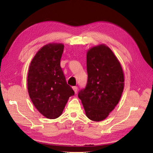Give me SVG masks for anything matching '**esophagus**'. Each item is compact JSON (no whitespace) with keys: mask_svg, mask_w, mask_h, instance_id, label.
I'll list each match as a JSON object with an SVG mask.
<instances>
[{"mask_svg":"<svg viewBox=\"0 0 153 153\" xmlns=\"http://www.w3.org/2000/svg\"><path fill=\"white\" fill-rule=\"evenodd\" d=\"M73 90H74V91L75 92V93H77V86H74L73 87Z\"/></svg>","mask_w":153,"mask_h":153,"instance_id":"obj_1","label":"esophagus"}]
</instances>
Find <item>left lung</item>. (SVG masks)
<instances>
[{
    "mask_svg": "<svg viewBox=\"0 0 153 153\" xmlns=\"http://www.w3.org/2000/svg\"><path fill=\"white\" fill-rule=\"evenodd\" d=\"M88 82L79 92L90 120H105L118 104L124 88V74L120 61L107 45L102 44L87 51Z\"/></svg>",
    "mask_w": 153,
    "mask_h": 153,
    "instance_id": "1",
    "label": "left lung"
}]
</instances>
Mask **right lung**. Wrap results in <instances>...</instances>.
I'll return each mask as SVG.
<instances>
[{
	"label": "right lung",
	"instance_id": "obj_1",
	"mask_svg": "<svg viewBox=\"0 0 153 153\" xmlns=\"http://www.w3.org/2000/svg\"><path fill=\"white\" fill-rule=\"evenodd\" d=\"M63 44L49 43L38 51L31 61L27 91L32 103L43 116H60L74 91L67 84L61 67Z\"/></svg>",
	"mask_w": 153,
	"mask_h": 153
}]
</instances>
